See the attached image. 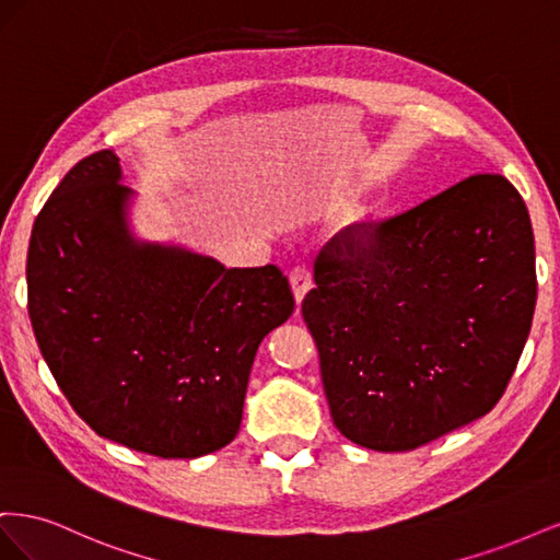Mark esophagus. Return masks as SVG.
I'll use <instances>...</instances> for the list:
<instances>
[{
    "label": "esophagus",
    "mask_w": 560,
    "mask_h": 560,
    "mask_svg": "<svg viewBox=\"0 0 560 560\" xmlns=\"http://www.w3.org/2000/svg\"><path fill=\"white\" fill-rule=\"evenodd\" d=\"M290 282H292V292L296 303L303 301L311 290H313V273L308 266H294L292 273H290Z\"/></svg>",
    "instance_id": "1"
}]
</instances>
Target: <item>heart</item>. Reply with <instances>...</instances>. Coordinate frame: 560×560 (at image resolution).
Here are the masks:
<instances>
[{"label":"heart","mask_w":560,"mask_h":560,"mask_svg":"<svg viewBox=\"0 0 560 560\" xmlns=\"http://www.w3.org/2000/svg\"><path fill=\"white\" fill-rule=\"evenodd\" d=\"M366 222V210L364 208H358L354 212H350V224L352 226H362Z\"/></svg>","instance_id":"b5f03b06"}]
</instances>
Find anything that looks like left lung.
<instances>
[{
  "mask_svg": "<svg viewBox=\"0 0 560 560\" xmlns=\"http://www.w3.org/2000/svg\"><path fill=\"white\" fill-rule=\"evenodd\" d=\"M301 303L334 425L413 451L486 416L510 383L535 301V235L502 175H471L322 247Z\"/></svg>",
  "mask_w": 560,
  "mask_h": 560,
  "instance_id": "obj_1",
  "label": "left lung"
}]
</instances>
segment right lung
I'll use <instances>...</instances> for the list:
<instances>
[{"mask_svg": "<svg viewBox=\"0 0 560 560\" xmlns=\"http://www.w3.org/2000/svg\"><path fill=\"white\" fill-rule=\"evenodd\" d=\"M109 149L79 161L32 226L27 313L72 409L105 439L200 457L241 430L254 354L294 313L273 264L226 268L128 229Z\"/></svg>", "mask_w": 560, "mask_h": 560, "instance_id": "1", "label": "right lung"}]
</instances>
